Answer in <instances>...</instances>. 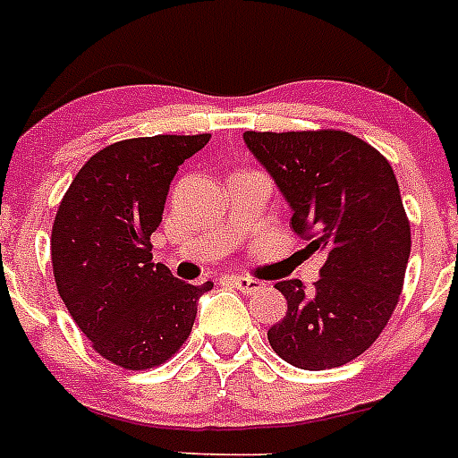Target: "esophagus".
<instances>
[{
	"label": "esophagus",
	"mask_w": 458,
	"mask_h": 458,
	"mask_svg": "<svg viewBox=\"0 0 458 458\" xmlns=\"http://www.w3.org/2000/svg\"><path fill=\"white\" fill-rule=\"evenodd\" d=\"M229 281H232L233 286L243 293H255V291H262V288H265V284H262V281L250 279V276H229Z\"/></svg>",
	"instance_id": "obj_1"
}]
</instances>
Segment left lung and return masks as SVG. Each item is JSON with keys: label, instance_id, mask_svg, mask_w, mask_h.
<instances>
[{"label": "left lung", "instance_id": "8db88e82", "mask_svg": "<svg viewBox=\"0 0 458 458\" xmlns=\"http://www.w3.org/2000/svg\"><path fill=\"white\" fill-rule=\"evenodd\" d=\"M243 141L310 239L305 250L327 258L314 293L298 279L276 284L288 312L267 331L269 345L307 371L343 367L374 345L404 284L411 232L393 167L338 130L246 131Z\"/></svg>", "mask_w": 458, "mask_h": 458}]
</instances>
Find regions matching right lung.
<instances>
[{
    "mask_svg": "<svg viewBox=\"0 0 458 458\" xmlns=\"http://www.w3.org/2000/svg\"><path fill=\"white\" fill-rule=\"evenodd\" d=\"M208 141L210 134H158L106 146L58 206L51 265L61 300L94 350L123 369L170 360L212 288L174 279L151 252L170 182Z\"/></svg>",
    "mask_w": 458,
    "mask_h": 458,
    "instance_id": "right-lung-1",
    "label": "right lung"
}]
</instances>
